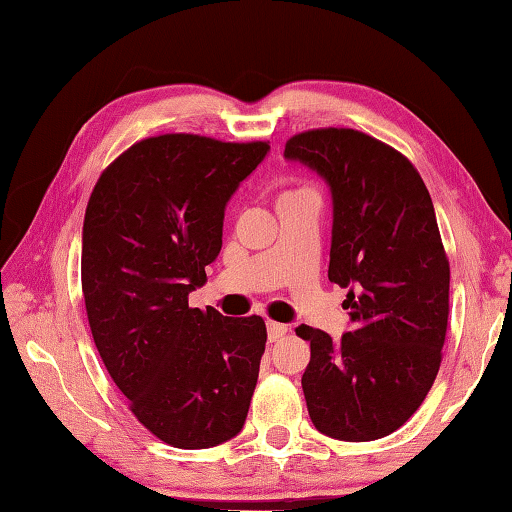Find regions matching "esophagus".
Listing matches in <instances>:
<instances>
[{
    "mask_svg": "<svg viewBox=\"0 0 512 512\" xmlns=\"http://www.w3.org/2000/svg\"><path fill=\"white\" fill-rule=\"evenodd\" d=\"M266 328H268V341H279L281 336L288 332V325L277 323V321H268Z\"/></svg>",
    "mask_w": 512,
    "mask_h": 512,
    "instance_id": "obj_1",
    "label": "esophagus"
}]
</instances>
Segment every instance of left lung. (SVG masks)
Segmentation results:
<instances>
[{"label":"left lung","mask_w":512,"mask_h":512,"mask_svg":"<svg viewBox=\"0 0 512 512\" xmlns=\"http://www.w3.org/2000/svg\"><path fill=\"white\" fill-rule=\"evenodd\" d=\"M284 156L317 171L332 193L328 277L350 288L341 341H310L301 387L312 424L345 442L385 438L427 398L449 321V259L420 173L380 140L325 127L292 136Z\"/></svg>","instance_id":"1"}]
</instances>
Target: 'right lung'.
<instances>
[{"label":"right lung","mask_w":512,"mask_h":512,"mask_svg":"<svg viewBox=\"0 0 512 512\" xmlns=\"http://www.w3.org/2000/svg\"><path fill=\"white\" fill-rule=\"evenodd\" d=\"M268 149L151 136L101 173L85 209L81 288L96 350L138 422L171 447H217L244 427L266 323L189 308V292L220 255L226 202Z\"/></svg>","instance_id":"obj_1"}]
</instances>
